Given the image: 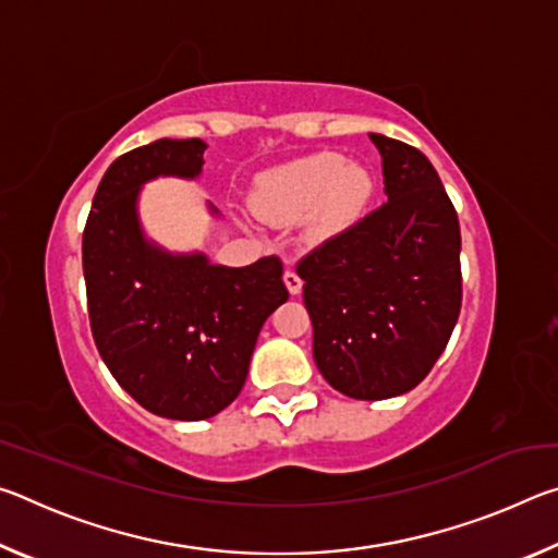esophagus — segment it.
Instances as JSON below:
<instances>
[{
  "mask_svg": "<svg viewBox=\"0 0 558 558\" xmlns=\"http://www.w3.org/2000/svg\"><path fill=\"white\" fill-rule=\"evenodd\" d=\"M282 280H286V286H288V290H290V295H298V292L302 290V278H300L298 272L292 270V268H288V270H286V276H282Z\"/></svg>",
  "mask_w": 558,
  "mask_h": 558,
  "instance_id": "esophagus-1",
  "label": "esophagus"
}]
</instances>
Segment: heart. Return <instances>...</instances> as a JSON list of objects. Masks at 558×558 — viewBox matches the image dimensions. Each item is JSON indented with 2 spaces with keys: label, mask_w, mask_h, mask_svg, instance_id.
I'll return each mask as SVG.
<instances>
[{
  "label": "heart",
  "mask_w": 558,
  "mask_h": 558,
  "mask_svg": "<svg viewBox=\"0 0 558 558\" xmlns=\"http://www.w3.org/2000/svg\"><path fill=\"white\" fill-rule=\"evenodd\" d=\"M372 192V174L364 167L347 165L339 153H317L263 174L256 206L278 223L300 221L315 211V231L327 235L354 223Z\"/></svg>",
  "instance_id": "1"
}]
</instances>
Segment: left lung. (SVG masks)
<instances>
[{"label":"left lung","mask_w":558,"mask_h":558,"mask_svg":"<svg viewBox=\"0 0 558 558\" xmlns=\"http://www.w3.org/2000/svg\"><path fill=\"white\" fill-rule=\"evenodd\" d=\"M386 199L298 263L319 374L379 401L426 379L462 302L460 223L428 157L374 135Z\"/></svg>","instance_id":"8db88e82"}]
</instances>
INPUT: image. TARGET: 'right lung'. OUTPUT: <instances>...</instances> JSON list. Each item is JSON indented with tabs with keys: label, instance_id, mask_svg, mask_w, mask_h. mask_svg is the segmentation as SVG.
Returning <instances> with one entry per match:
<instances>
[{
	"label": "right lung",
	"instance_id": "add662e5",
	"mask_svg": "<svg viewBox=\"0 0 558 558\" xmlns=\"http://www.w3.org/2000/svg\"><path fill=\"white\" fill-rule=\"evenodd\" d=\"M206 145L157 140L102 174L83 229L90 332L116 381L149 413L204 421L241 393L258 332L288 300L282 263L211 266L204 253L172 256L145 239L140 186L194 179Z\"/></svg>",
	"mask_w": 558,
	"mask_h": 558
}]
</instances>
